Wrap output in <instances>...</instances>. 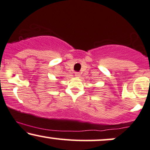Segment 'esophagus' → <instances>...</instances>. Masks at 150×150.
<instances>
[{
  "mask_svg": "<svg viewBox=\"0 0 150 150\" xmlns=\"http://www.w3.org/2000/svg\"><path fill=\"white\" fill-rule=\"evenodd\" d=\"M75 76L77 77V78H79L80 77V73L79 72H75Z\"/></svg>",
  "mask_w": 150,
  "mask_h": 150,
  "instance_id": "1",
  "label": "esophagus"
}]
</instances>
